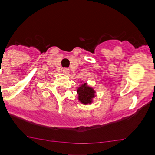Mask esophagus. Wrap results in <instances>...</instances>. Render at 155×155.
I'll use <instances>...</instances> for the list:
<instances>
[{"label":"esophagus","instance_id":"esophagus-1","mask_svg":"<svg viewBox=\"0 0 155 155\" xmlns=\"http://www.w3.org/2000/svg\"><path fill=\"white\" fill-rule=\"evenodd\" d=\"M63 72L64 73V74H68V73H69V69H68V68H63Z\"/></svg>","mask_w":155,"mask_h":155}]
</instances>
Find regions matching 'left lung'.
<instances>
[{"label":"left lung","instance_id":"8db88e82","mask_svg":"<svg viewBox=\"0 0 155 155\" xmlns=\"http://www.w3.org/2000/svg\"><path fill=\"white\" fill-rule=\"evenodd\" d=\"M78 94H79V100L83 104H87L92 102V99L94 96V91L91 87H87L86 84L81 85L78 89Z\"/></svg>","mask_w":155,"mask_h":155}]
</instances>
